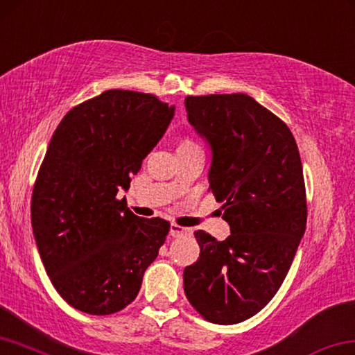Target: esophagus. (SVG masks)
<instances>
[{
	"label": "esophagus",
	"mask_w": 355,
	"mask_h": 355,
	"mask_svg": "<svg viewBox=\"0 0 355 355\" xmlns=\"http://www.w3.org/2000/svg\"><path fill=\"white\" fill-rule=\"evenodd\" d=\"M170 234H171L173 238L190 236V234H192V230H190V228H184V227H181V225H178V223H171Z\"/></svg>",
	"instance_id": "34e87169"
}]
</instances>
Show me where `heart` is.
Segmentation results:
<instances>
[{
	"label": "heart",
	"instance_id": "b5f03b06",
	"mask_svg": "<svg viewBox=\"0 0 355 355\" xmlns=\"http://www.w3.org/2000/svg\"><path fill=\"white\" fill-rule=\"evenodd\" d=\"M181 146H195V144H193V143H192V141H189V139H185V141H184V143H182V144H181Z\"/></svg>",
	"mask_w": 355,
	"mask_h": 355
}]
</instances>
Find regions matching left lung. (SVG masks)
I'll return each instance as SVG.
<instances>
[{
    "label": "left lung",
    "mask_w": 355,
    "mask_h": 355,
    "mask_svg": "<svg viewBox=\"0 0 355 355\" xmlns=\"http://www.w3.org/2000/svg\"><path fill=\"white\" fill-rule=\"evenodd\" d=\"M187 119L211 147L209 190L232 234L195 232L200 259L184 292L206 320L252 318L284 282L306 228V192L287 125L244 94L185 98Z\"/></svg>",
    "instance_id": "1"
}]
</instances>
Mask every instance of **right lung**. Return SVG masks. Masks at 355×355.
I'll use <instances>...</instances> for the list:
<instances>
[{"instance_id": "obj_1", "label": "right lung", "mask_w": 355, "mask_h": 355, "mask_svg": "<svg viewBox=\"0 0 355 355\" xmlns=\"http://www.w3.org/2000/svg\"><path fill=\"white\" fill-rule=\"evenodd\" d=\"M174 117L150 94L106 90L52 135L31 196V225L53 287L87 314L117 313L138 295L170 222L143 219L117 198Z\"/></svg>"}]
</instances>
